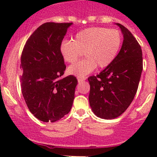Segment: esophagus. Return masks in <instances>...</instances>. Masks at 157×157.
<instances>
[{
    "mask_svg": "<svg viewBox=\"0 0 157 157\" xmlns=\"http://www.w3.org/2000/svg\"><path fill=\"white\" fill-rule=\"evenodd\" d=\"M86 80V78L85 77H77V80H78L79 82H82V81H83Z\"/></svg>",
    "mask_w": 157,
    "mask_h": 157,
    "instance_id": "1",
    "label": "esophagus"
}]
</instances>
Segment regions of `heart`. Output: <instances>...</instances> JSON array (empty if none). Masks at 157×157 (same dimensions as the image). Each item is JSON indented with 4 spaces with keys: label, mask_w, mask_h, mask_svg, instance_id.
I'll use <instances>...</instances> for the list:
<instances>
[{
    "label": "heart",
    "mask_w": 157,
    "mask_h": 157,
    "mask_svg": "<svg viewBox=\"0 0 157 157\" xmlns=\"http://www.w3.org/2000/svg\"><path fill=\"white\" fill-rule=\"evenodd\" d=\"M122 41L118 30L91 27L77 33L73 41H63L60 52L68 63L76 62L83 52L86 58L69 66L68 72L77 77H84L92 72L97 66L103 68L112 63L120 52Z\"/></svg>",
    "instance_id": "1"
}]
</instances>
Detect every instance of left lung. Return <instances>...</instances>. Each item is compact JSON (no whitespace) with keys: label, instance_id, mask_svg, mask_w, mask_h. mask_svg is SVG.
Masks as SVG:
<instances>
[{"label":"left lung","instance_id":"obj_1","mask_svg":"<svg viewBox=\"0 0 157 157\" xmlns=\"http://www.w3.org/2000/svg\"><path fill=\"white\" fill-rule=\"evenodd\" d=\"M123 35L116 59L97 76L88 78L89 103L98 117L111 120L125 112L137 91L142 71L141 46L131 32L116 23Z\"/></svg>","mask_w":157,"mask_h":157}]
</instances>
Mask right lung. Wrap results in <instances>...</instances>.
Here are the masks:
<instances>
[{
    "instance_id": "obj_1",
    "label": "right lung",
    "mask_w": 157,
    "mask_h": 157,
    "mask_svg": "<svg viewBox=\"0 0 157 157\" xmlns=\"http://www.w3.org/2000/svg\"><path fill=\"white\" fill-rule=\"evenodd\" d=\"M72 23H45L27 40L21 55V90L30 112L43 122H54L68 113L77 78H61L66 70L60 46Z\"/></svg>"
}]
</instances>
